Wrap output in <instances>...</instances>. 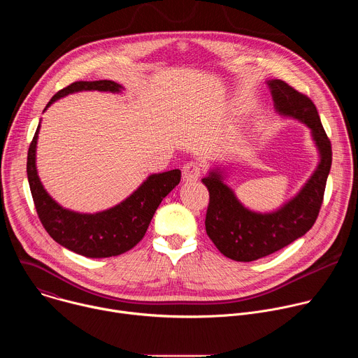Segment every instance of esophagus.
I'll return each mask as SVG.
<instances>
[{
  "label": "esophagus",
  "mask_w": 358,
  "mask_h": 358,
  "mask_svg": "<svg viewBox=\"0 0 358 358\" xmlns=\"http://www.w3.org/2000/svg\"><path fill=\"white\" fill-rule=\"evenodd\" d=\"M201 176V166L196 162H189L182 167V180L187 182H194Z\"/></svg>",
  "instance_id": "1"
}]
</instances>
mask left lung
I'll list each match as a JSON object with an SVG mask.
<instances>
[{
	"mask_svg": "<svg viewBox=\"0 0 358 358\" xmlns=\"http://www.w3.org/2000/svg\"><path fill=\"white\" fill-rule=\"evenodd\" d=\"M279 115L300 120L312 130L320 163L299 194L273 213L261 214L245 208L234 191L224 184L220 169L201 181L210 192L206 229L227 258L252 262L287 246L316 222L331 169V143L322 126L313 101L280 79L268 82Z\"/></svg>",
	"mask_w": 358,
	"mask_h": 358,
	"instance_id": "8db88e82",
	"label": "left lung"
}]
</instances>
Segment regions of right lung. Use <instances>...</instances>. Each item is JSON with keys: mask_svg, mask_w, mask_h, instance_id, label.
I'll list each match as a JSON object with an SVG mask.
<instances>
[{"mask_svg": "<svg viewBox=\"0 0 358 358\" xmlns=\"http://www.w3.org/2000/svg\"><path fill=\"white\" fill-rule=\"evenodd\" d=\"M80 90L117 93L122 86L113 80L73 82L54 94L45 109L55 100ZM38 131L39 126L29 144L27 159L28 182L36 214L50 238L86 258L117 257L136 246L143 239L163 198L181 180L180 170L151 174L130 196L110 210L96 214H79L65 210L49 196L39 181L35 166Z\"/></svg>", "mask_w": 358, "mask_h": 358, "instance_id": "1", "label": "right lung"}]
</instances>
